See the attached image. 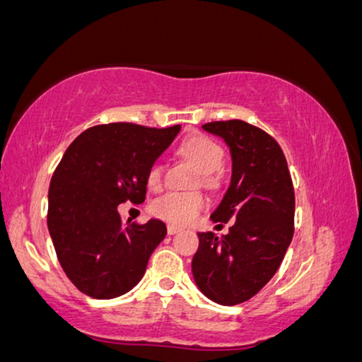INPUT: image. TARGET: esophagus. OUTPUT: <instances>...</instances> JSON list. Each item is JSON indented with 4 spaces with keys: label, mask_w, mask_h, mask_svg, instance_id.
<instances>
[{
    "label": "esophagus",
    "mask_w": 362,
    "mask_h": 362,
    "mask_svg": "<svg viewBox=\"0 0 362 362\" xmlns=\"http://www.w3.org/2000/svg\"><path fill=\"white\" fill-rule=\"evenodd\" d=\"M182 228H179V226H174V224H169L167 226V233H169L170 235H174L177 233H180Z\"/></svg>",
    "instance_id": "34e87169"
}]
</instances>
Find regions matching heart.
<instances>
[{
	"label": "heart",
	"instance_id": "obj_1",
	"mask_svg": "<svg viewBox=\"0 0 362 362\" xmlns=\"http://www.w3.org/2000/svg\"><path fill=\"white\" fill-rule=\"evenodd\" d=\"M180 154L190 160L199 172L202 185L214 188L219 182V169L224 160V151L211 138L197 134L183 141ZM149 187L159 188L163 185V165L153 164L148 174ZM206 206V199L198 192H167L154 199L153 213L158 218L169 221L172 224H185L197 218L199 211Z\"/></svg>",
	"mask_w": 362,
	"mask_h": 362
}]
</instances>
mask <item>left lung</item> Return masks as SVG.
Here are the masks:
<instances>
[{
    "mask_svg": "<svg viewBox=\"0 0 362 362\" xmlns=\"http://www.w3.org/2000/svg\"><path fill=\"white\" fill-rule=\"evenodd\" d=\"M204 132L224 139L233 159L228 192L211 214L235 219L229 234L198 233L192 260L198 289L221 305L253 298L281 265L294 234V188L279 144L242 120L211 122Z\"/></svg>",
    "mask_w": 362,
    "mask_h": 362,
    "instance_id": "8db88e82",
    "label": "left lung"
}]
</instances>
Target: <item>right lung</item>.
Returning a JSON list of instances; mask_svg holds the SVG:
<instances>
[{
    "instance_id": "1",
    "label": "right lung",
    "mask_w": 362,
    "mask_h": 362,
    "mask_svg": "<svg viewBox=\"0 0 362 362\" xmlns=\"http://www.w3.org/2000/svg\"><path fill=\"white\" fill-rule=\"evenodd\" d=\"M180 125L110 123L86 129L64 153L48 190V233L58 262L81 293L113 299L128 293L164 240L163 221L123 223L118 204L143 203L148 174Z\"/></svg>"
}]
</instances>
